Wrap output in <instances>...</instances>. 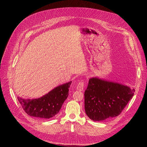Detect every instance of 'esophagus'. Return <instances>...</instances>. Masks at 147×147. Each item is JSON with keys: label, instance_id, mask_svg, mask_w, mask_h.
<instances>
[{"label": "esophagus", "instance_id": "1", "mask_svg": "<svg viewBox=\"0 0 147 147\" xmlns=\"http://www.w3.org/2000/svg\"><path fill=\"white\" fill-rule=\"evenodd\" d=\"M84 83L83 82H80L78 83V86H77V89L79 91H82L84 89Z\"/></svg>", "mask_w": 147, "mask_h": 147}]
</instances>
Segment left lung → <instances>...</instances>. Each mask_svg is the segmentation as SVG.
<instances>
[{
	"label": "left lung",
	"mask_w": 147,
	"mask_h": 147,
	"mask_svg": "<svg viewBox=\"0 0 147 147\" xmlns=\"http://www.w3.org/2000/svg\"><path fill=\"white\" fill-rule=\"evenodd\" d=\"M135 89L91 78L84 92V110L90 119L102 121L118 116L132 98Z\"/></svg>",
	"instance_id": "obj_1"
}]
</instances>
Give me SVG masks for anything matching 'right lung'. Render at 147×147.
Wrapping results in <instances>:
<instances>
[{"instance_id": "add662e5", "label": "right lung", "mask_w": 147, "mask_h": 147, "mask_svg": "<svg viewBox=\"0 0 147 147\" xmlns=\"http://www.w3.org/2000/svg\"><path fill=\"white\" fill-rule=\"evenodd\" d=\"M71 82L58 86L42 97L34 99H24L18 97L23 110L30 116L50 119L56 115L68 95Z\"/></svg>"}]
</instances>
